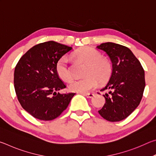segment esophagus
Segmentation results:
<instances>
[{"mask_svg":"<svg viewBox=\"0 0 156 156\" xmlns=\"http://www.w3.org/2000/svg\"><path fill=\"white\" fill-rule=\"evenodd\" d=\"M83 95V96H86L87 98H93L94 96V94H82Z\"/></svg>","mask_w":156,"mask_h":156,"instance_id":"esophagus-1","label":"esophagus"}]
</instances>
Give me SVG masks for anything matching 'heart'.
<instances>
[{"mask_svg":"<svg viewBox=\"0 0 156 156\" xmlns=\"http://www.w3.org/2000/svg\"><path fill=\"white\" fill-rule=\"evenodd\" d=\"M73 56L79 60L87 63L84 74L85 78L76 80L70 83L69 89L71 91L86 94L95 89L98 80L104 82L109 78L111 65L107 59L101 56V54L90 47H84L74 52ZM58 76L66 82L72 80L69 62L67 57L63 56L58 60L56 65Z\"/></svg>","mask_w":156,"mask_h":156,"instance_id":"obj_1","label":"heart"}]
</instances>
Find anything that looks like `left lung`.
<instances>
[{"label": "left lung", "instance_id": "8db88e82", "mask_svg": "<svg viewBox=\"0 0 156 156\" xmlns=\"http://www.w3.org/2000/svg\"><path fill=\"white\" fill-rule=\"evenodd\" d=\"M109 56L112 72L105 87L100 91L105 103L98 111L102 118L110 122L125 119L138 106L145 87L144 71L137 58L128 47L113 43L96 47Z\"/></svg>", "mask_w": 156, "mask_h": 156}]
</instances>
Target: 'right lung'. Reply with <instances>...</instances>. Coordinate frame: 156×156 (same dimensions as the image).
I'll return each instance as SVG.
<instances>
[{
    "label": "right lung",
    "mask_w": 156,
    "mask_h": 156,
    "mask_svg": "<svg viewBox=\"0 0 156 156\" xmlns=\"http://www.w3.org/2000/svg\"><path fill=\"white\" fill-rule=\"evenodd\" d=\"M72 49L54 41L38 44L29 49L16 66L14 83L18 100L37 119L56 118L75 95L59 93L66 86L56 71L58 60Z\"/></svg>",
    "instance_id": "1"
}]
</instances>
